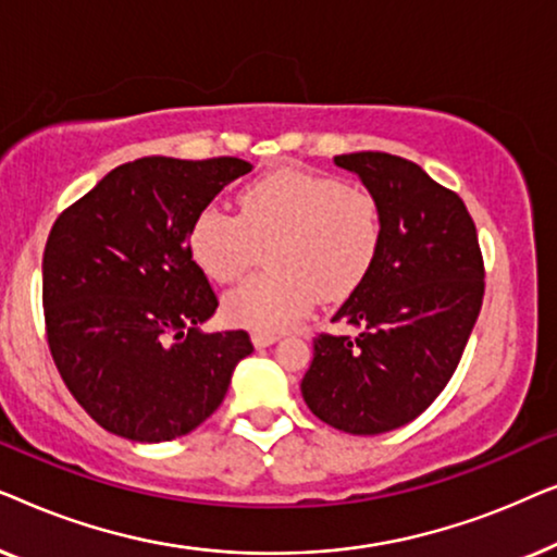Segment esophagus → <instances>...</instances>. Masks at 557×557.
I'll return each mask as SVG.
<instances>
[{"mask_svg": "<svg viewBox=\"0 0 557 557\" xmlns=\"http://www.w3.org/2000/svg\"><path fill=\"white\" fill-rule=\"evenodd\" d=\"M253 345L261 349V347H269L273 342H278V334H269V332H253Z\"/></svg>", "mask_w": 557, "mask_h": 557, "instance_id": "esophagus-1", "label": "esophagus"}]
</instances>
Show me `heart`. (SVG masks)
<instances>
[{"mask_svg": "<svg viewBox=\"0 0 557 557\" xmlns=\"http://www.w3.org/2000/svg\"><path fill=\"white\" fill-rule=\"evenodd\" d=\"M383 243L377 197L324 172L284 170L250 182L238 215L208 205L189 227V253L215 284H235L269 248L273 271L225 296L233 324L284 332L319 299L342 301L370 276Z\"/></svg>", "mask_w": 557, "mask_h": 557, "instance_id": "heart-1", "label": "heart"}]
</instances>
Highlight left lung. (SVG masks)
<instances>
[{"label":"left lung","mask_w":557,"mask_h":557,"mask_svg":"<svg viewBox=\"0 0 557 557\" xmlns=\"http://www.w3.org/2000/svg\"><path fill=\"white\" fill-rule=\"evenodd\" d=\"M334 164L377 197L383 243L332 319L360 334H317L301 395L332 429L375 436L421 416L451 380L482 309L484 258L461 197L416 162L357 151Z\"/></svg>","instance_id":"8db88e82"}]
</instances>
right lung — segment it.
I'll list each match as a JSON object with an SVG mask.
<instances>
[{
  "instance_id": "add662e5",
  "label": "right lung",
  "mask_w": 557,
  "mask_h": 557,
  "mask_svg": "<svg viewBox=\"0 0 557 557\" xmlns=\"http://www.w3.org/2000/svg\"><path fill=\"white\" fill-rule=\"evenodd\" d=\"M238 157H144L60 212L42 256L50 355L83 410L121 438L195 431L253 352L248 332L202 334L218 309L189 253V227L233 180Z\"/></svg>"
}]
</instances>
